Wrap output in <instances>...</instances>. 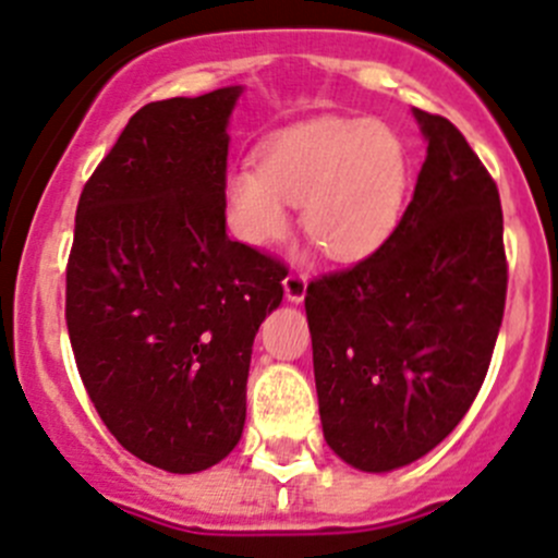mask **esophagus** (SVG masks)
Segmentation results:
<instances>
[{
  "mask_svg": "<svg viewBox=\"0 0 558 558\" xmlns=\"http://www.w3.org/2000/svg\"><path fill=\"white\" fill-rule=\"evenodd\" d=\"M283 291L289 303H303L305 291H308V278L300 272H289L283 280Z\"/></svg>",
  "mask_w": 558,
  "mask_h": 558,
  "instance_id": "esophagus-1",
  "label": "esophagus"
}]
</instances>
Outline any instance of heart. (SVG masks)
<instances>
[{
	"label": "heart",
	"mask_w": 558,
	"mask_h": 558,
	"mask_svg": "<svg viewBox=\"0 0 558 558\" xmlns=\"http://www.w3.org/2000/svg\"><path fill=\"white\" fill-rule=\"evenodd\" d=\"M410 184L402 134L374 118H319L280 132L264 148L262 168L239 161L222 184L233 236L262 247L291 226L332 262H357L393 233Z\"/></svg>",
	"instance_id": "1"
}]
</instances>
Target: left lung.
Instances as JSON below:
<instances>
[{"label":"left lung","mask_w":558,"mask_h":558,"mask_svg":"<svg viewBox=\"0 0 558 558\" xmlns=\"http://www.w3.org/2000/svg\"><path fill=\"white\" fill-rule=\"evenodd\" d=\"M426 159L379 250L305 294L325 440L388 473L429 454L476 399L507 303L496 181L454 123L413 107Z\"/></svg>","instance_id":"left-lung-1"}]
</instances>
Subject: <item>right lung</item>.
I'll return each mask as SVG.
<instances>
[{
  "label": "right lung",
  "instance_id": "1",
  "mask_svg": "<svg viewBox=\"0 0 558 558\" xmlns=\"http://www.w3.org/2000/svg\"><path fill=\"white\" fill-rule=\"evenodd\" d=\"M242 93L145 104L76 208L65 319L82 383L114 440L168 473L236 449L255 332L283 300L286 269L226 233Z\"/></svg>",
  "mask_w": 558,
  "mask_h": 558
}]
</instances>
